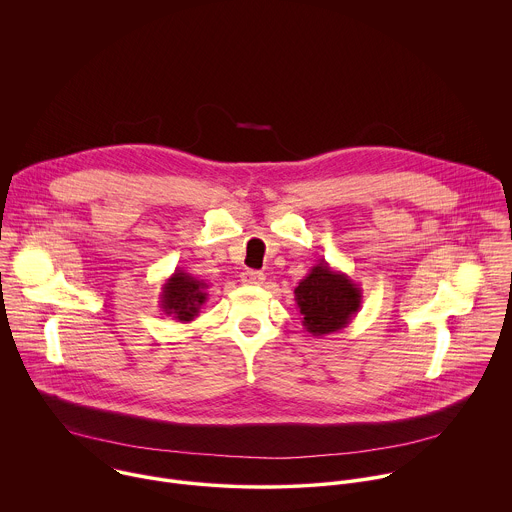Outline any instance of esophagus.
I'll return each mask as SVG.
<instances>
[{
	"label": "esophagus",
	"mask_w": 512,
	"mask_h": 512,
	"mask_svg": "<svg viewBox=\"0 0 512 512\" xmlns=\"http://www.w3.org/2000/svg\"><path fill=\"white\" fill-rule=\"evenodd\" d=\"M240 278H242L244 284H250V286H258V284L264 282V274L258 272V270H244Z\"/></svg>",
	"instance_id": "obj_1"
}]
</instances>
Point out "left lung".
I'll use <instances>...</instances> for the list:
<instances>
[{"instance_id":"left-lung-1","label":"left lung","mask_w":512,"mask_h":512,"mask_svg":"<svg viewBox=\"0 0 512 512\" xmlns=\"http://www.w3.org/2000/svg\"><path fill=\"white\" fill-rule=\"evenodd\" d=\"M294 300L302 314V326L312 336H326L346 328L360 310L362 290L340 270L320 262L298 282Z\"/></svg>"}]
</instances>
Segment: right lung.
Segmentation results:
<instances>
[{
	"label": "right lung",
	"instance_id": "add662e5",
	"mask_svg": "<svg viewBox=\"0 0 512 512\" xmlns=\"http://www.w3.org/2000/svg\"><path fill=\"white\" fill-rule=\"evenodd\" d=\"M208 284L204 280H196L190 272L176 268L174 274L162 284L160 292V308L172 320L188 324L192 322L202 304L208 300Z\"/></svg>",
	"mask_w": 512,
	"mask_h": 512
}]
</instances>
